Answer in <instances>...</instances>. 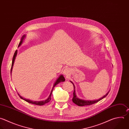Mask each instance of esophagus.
I'll return each instance as SVG.
<instances>
[{
    "label": "esophagus",
    "mask_w": 129,
    "mask_h": 129,
    "mask_svg": "<svg viewBox=\"0 0 129 129\" xmlns=\"http://www.w3.org/2000/svg\"><path fill=\"white\" fill-rule=\"evenodd\" d=\"M63 73L65 75H66V76H68L69 74H70V70L69 69V68H65L64 71H63Z\"/></svg>",
    "instance_id": "1"
}]
</instances>
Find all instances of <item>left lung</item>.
I'll use <instances>...</instances> for the list:
<instances>
[{"label": "left lung", "mask_w": 129, "mask_h": 129, "mask_svg": "<svg viewBox=\"0 0 129 129\" xmlns=\"http://www.w3.org/2000/svg\"><path fill=\"white\" fill-rule=\"evenodd\" d=\"M71 83L73 84V87H74V89H75V87H74V84L72 82H71ZM109 91L105 95H104L103 97H102V98H101L100 99H98V100H91V101H88V100H81V99H79L78 98H77L76 96V94H75V90H74V92L73 93V98H72V101L74 103H75V104H76L78 106H87V105H92V104H93L94 103H96L98 102H99V101H100L101 100H102V99H103L104 98H105V97H106V96L108 94Z\"/></svg>", "instance_id": "left-lung-1"}]
</instances>
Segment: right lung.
Listing matches in <instances>:
<instances>
[{
    "label": "right lung",
    "mask_w": 129,
    "mask_h": 129,
    "mask_svg": "<svg viewBox=\"0 0 129 129\" xmlns=\"http://www.w3.org/2000/svg\"><path fill=\"white\" fill-rule=\"evenodd\" d=\"M25 35H23V37H22V39H21V41H20V43H19L18 47L20 46L22 44L23 40L24 38L25 37ZM17 54V51L16 50V51H15V54H14V56H13V58L12 67H11V73L12 72V69H13V64H14V61H15V58H16V57ZM65 80V78L64 77V76H63L62 75H61L59 77V78L57 79V80H56V81L55 82V83H54L53 88V89H52V91H51V94H50L49 97H48V98L47 100H45V101H31V100H28V99H25V98H23L19 94H18V95H19V96H20V97L22 99H23V100L26 101V102H28V103H31V104H35V105H40H40H43L45 104L46 103H47L48 102H50V100H51V95H52V92H53V89H54V87L56 86V85L57 84H58L59 82H62V81H64Z\"/></svg>",
    "instance_id": "1"
}]
</instances>
